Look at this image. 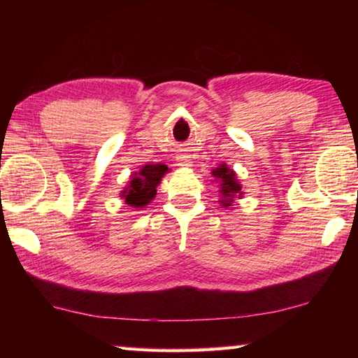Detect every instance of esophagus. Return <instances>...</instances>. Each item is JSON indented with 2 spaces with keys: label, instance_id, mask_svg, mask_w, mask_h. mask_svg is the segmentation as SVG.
Segmentation results:
<instances>
[{
  "label": "esophagus",
  "instance_id": "34e87169",
  "mask_svg": "<svg viewBox=\"0 0 358 358\" xmlns=\"http://www.w3.org/2000/svg\"><path fill=\"white\" fill-rule=\"evenodd\" d=\"M177 162L180 167H191L192 166V161L189 159V156H185V155H180L177 157Z\"/></svg>",
  "mask_w": 358,
  "mask_h": 358
}]
</instances>
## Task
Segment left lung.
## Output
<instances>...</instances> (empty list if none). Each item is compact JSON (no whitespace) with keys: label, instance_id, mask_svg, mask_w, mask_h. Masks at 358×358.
Returning a JSON list of instances; mask_svg holds the SVG:
<instances>
[{"label":"left lung","instance_id":"8db88e82","mask_svg":"<svg viewBox=\"0 0 358 358\" xmlns=\"http://www.w3.org/2000/svg\"><path fill=\"white\" fill-rule=\"evenodd\" d=\"M211 175L220 181V194L222 196L220 202L224 208L232 207L235 199L243 197L241 185L232 169H229L226 164H220L211 171Z\"/></svg>","mask_w":358,"mask_h":358}]
</instances>
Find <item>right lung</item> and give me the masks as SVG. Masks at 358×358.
Instances as JSON below:
<instances>
[{
    "label": "right lung",
    "instance_id": "1",
    "mask_svg": "<svg viewBox=\"0 0 358 358\" xmlns=\"http://www.w3.org/2000/svg\"><path fill=\"white\" fill-rule=\"evenodd\" d=\"M169 172L164 164H147L141 171L132 173L128 186L121 191V199L134 208H143L153 201L156 196V187Z\"/></svg>",
    "mask_w": 358,
    "mask_h": 358
}]
</instances>
